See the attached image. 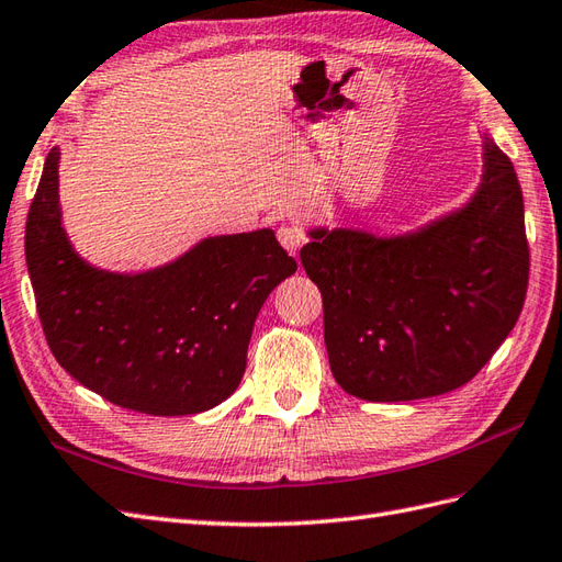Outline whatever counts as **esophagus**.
Wrapping results in <instances>:
<instances>
[{
    "instance_id": "1",
    "label": "esophagus",
    "mask_w": 562,
    "mask_h": 562,
    "mask_svg": "<svg viewBox=\"0 0 562 562\" xmlns=\"http://www.w3.org/2000/svg\"><path fill=\"white\" fill-rule=\"evenodd\" d=\"M278 239H280V244H282L286 251H290L292 256H296L299 249L304 247L306 235L301 233V227H296V225H282L278 229Z\"/></svg>"
}]
</instances>
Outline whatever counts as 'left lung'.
<instances>
[{
	"label": "left lung",
	"instance_id": "8db88e82",
	"mask_svg": "<svg viewBox=\"0 0 562 562\" xmlns=\"http://www.w3.org/2000/svg\"><path fill=\"white\" fill-rule=\"evenodd\" d=\"M301 266L323 294L329 368L366 401L429 398L470 382L527 294L525 204L510 158L484 137L463 209L398 237L311 229Z\"/></svg>",
	"mask_w": 562,
	"mask_h": 562
}]
</instances>
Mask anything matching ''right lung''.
Segmentation results:
<instances>
[{"mask_svg": "<svg viewBox=\"0 0 562 562\" xmlns=\"http://www.w3.org/2000/svg\"><path fill=\"white\" fill-rule=\"evenodd\" d=\"M25 261L59 366L111 404L147 415H192L233 394L258 311L296 270L266 227L209 237L137 276L85 263L61 225L56 147L27 211Z\"/></svg>", "mask_w": 562, "mask_h": 562, "instance_id": "add662e5", "label": "right lung"}]
</instances>
